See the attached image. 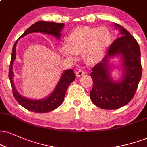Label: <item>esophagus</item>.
I'll list each match as a JSON object with an SVG mask.
<instances>
[{
    "mask_svg": "<svg viewBox=\"0 0 147 147\" xmlns=\"http://www.w3.org/2000/svg\"><path fill=\"white\" fill-rule=\"evenodd\" d=\"M84 75H85V71L83 70H79L76 72V76L77 77H81V76H83Z\"/></svg>",
    "mask_w": 147,
    "mask_h": 147,
    "instance_id": "esophagus-1",
    "label": "esophagus"
}]
</instances>
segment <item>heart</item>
<instances>
[{"mask_svg": "<svg viewBox=\"0 0 147 147\" xmlns=\"http://www.w3.org/2000/svg\"><path fill=\"white\" fill-rule=\"evenodd\" d=\"M110 43L111 35L106 28L79 26L70 31L66 45L60 46L59 52L72 60L76 55H83L86 62L94 64L103 58Z\"/></svg>", "mask_w": 147, "mask_h": 147, "instance_id": "heart-1", "label": "heart"}]
</instances>
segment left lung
Masks as SVG:
<instances>
[{
    "label": "left lung",
    "mask_w": 147,
    "mask_h": 147,
    "mask_svg": "<svg viewBox=\"0 0 147 147\" xmlns=\"http://www.w3.org/2000/svg\"><path fill=\"white\" fill-rule=\"evenodd\" d=\"M115 26L122 36L110 45L105 58L94 67L90 74L94 84L90 98L95 105L104 109H116L128 104L142 76L138 43L125 28L118 24ZM118 54L121 55L123 61L124 75L121 82L113 81L108 70L109 58Z\"/></svg>",
    "instance_id": "left-lung-1"
}]
</instances>
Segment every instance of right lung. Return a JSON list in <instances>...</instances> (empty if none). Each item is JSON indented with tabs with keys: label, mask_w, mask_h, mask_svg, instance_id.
<instances>
[{
	"label": "right lung",
	"mask_w": 147,
	"mask_h": 147,
	"mask_svg": "<svg viewBox=\"0 0 147 147\" xmlns=\"http://www.w3.org/2000/svg\"><path fill=\"white\" fill-rule=\"evenodd\" d=\"M63 26H64L63 23L38 21L32 24L29 28H28L19 38H22L27 34L33 32H41L46 34L47 33L49 35H53L57 39H59L61 36V31ZM17 42L18 40L15 42L13 49H12L11 61H10L9 70V78L11 83L13 95L15 99L23 107L33 112L45 113L51 112L57 108L62 104L68 86L75 79V75L74 71L72 70H65L63 75H61L59 83L55 88L54 91L45 99L33 100L24 98L18 92L13 82V73L12 71V67H13L14 59H16V46Z\"/></svg>",
	"instance_id": "add662e5"
}]
</instances>
